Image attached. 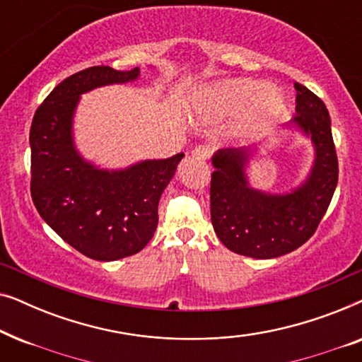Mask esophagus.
<instances>
[{
  "instance_id": "esophagus-1",
  "label": "esophagus",
  "mask_w": 362,
  "mask_h": 362,
  "mask_svg": "<svg viewBox=\"0 0 362 362\" xmlns=\"http://www.w3.org/2000/svg\"><path fill=\"white\" fill-rule=\"evenodd\" d=\"M211 148L209 146H204V145H199L196 146L194 150H192V156L196 158V160H207V158L211 156Z\"/></svg>"
}]
</instances>
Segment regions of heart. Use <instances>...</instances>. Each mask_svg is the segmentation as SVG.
I'll return each instance as SVG.
<instances>
[{"label": "heart", "mask_w": 362, "mask_h": 362, "mask_svg": "<svg viewBox=\"0 0 362 362\" xmlns=\"http://www.w3.org/2000/svg\"><path fill=\"white\" fill-rule=\"evenodd\" d=\"M199 105L217 117L239 115L250 112L257 125L279 120L288 110L284 93L272 92L269 83L250 78L219 82L199 93Z\"/></svg>", "instance_id": "heart-1"}]
</instances>
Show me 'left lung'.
I'll use <instances>...</instances> for the list:
<instances>
[{
  "instance_id": "left-lung-1",
  "label": "left lung",
  "mask_w": 362,
  "mask_h": 362,
  "mask_svg": "<svg viewBox=\"0 0 362 362\" xmlns=\"http://www.w3.org/2000/svg\"><path fill=\"white\" fill-rule=\"evenodd\" d=\"M296 115L290 127L311 138L315 161L306 180L286 194H270L249 185L245 166L252 150H219L212 156L211 219L219 240L235 254L275 259L303 245L323 219L338 185L328 108L295 82Z\"/></svg>"
}]
</instances>
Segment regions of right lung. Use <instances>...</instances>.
Instances as JSON below:
<instances>
[{"label": "right lung", "mask_w": 362, "mask_h": 362, "mask_svg": "<svg viewBox=\"0 0 362 362\" xmlns=\"http://www.w3.org/2000/svg\"><path fill=\"white\" fill-rule=\"evenodd\" d=\"M138 76V67L123 72L95 66L64 78L39 105L29 132L34 206L59 237L93 260L123 259L151 240L158 202L185 156L108 171L78 155L72 122L82 93Z\"/></svg>", "instance_id": "1"}]
</instances>
